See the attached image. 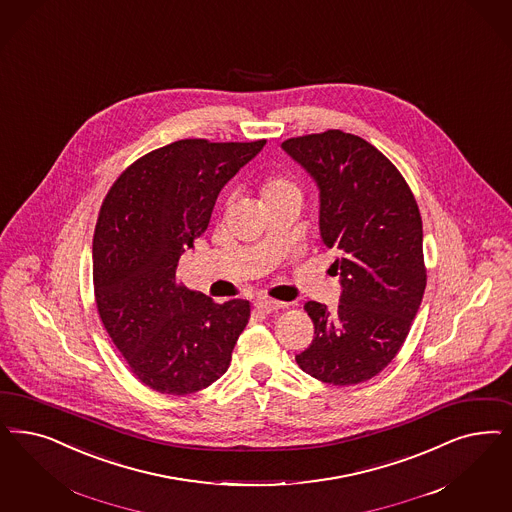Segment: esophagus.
Segmentation results:
<instances>
[{"label": "esophagus", "mask_w": 512, "mask_h": 512, "mask_svg": "<svg viewBox=\"0 0 512 512\" xmlns=\"http://www.w3.org/2000/svg\"><path fill=\"white\" fill-rule=\"evenodd\" d=\"M285 306H287V304H285V302H280V300H255V308H257L259 312H263V314H272V312H278V310H282V308H285Z\"/></svg>", "instance_id": "obj_1"}]
</instances>
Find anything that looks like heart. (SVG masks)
Returning a JSON list of instances; mask_svg holds the SVG:
<instances>
[{"mask_svg": "<svg viewBox=\"0 0 512 512\" xmlns=\"http://www.w3.org/2000/svg\"><path fill=\"white\" fill-rule=\"evenodd\" d=\"M261 194L266 200V204H276L280 200L285 198H291V196H300L299 183L291 176H268L263 185H261Z\"/></svg>", "mask_w": 512, "mask_h": 512, "instance_id": "heart-1", "label": "heart"}]
</instances>
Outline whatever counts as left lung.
Returning <instances> with one entry per match:
<instances>
[{
	"label": "left lung",
	"mask_w": 512,
	"mask_h": 512,
	"mask_svg": "<svg viewBox=\"0 0 512 512\" xmlns=\"http://www.w3.org/2000/svg\"><path fill=\"white\" fill-rule=\"evenodd\" d=\"M282 149L318 185L319 232L336 249V310L306 302L314 340L295 359L335 386L367 382L401 350L425 291L422 217L399 170L369 141L327 130Z\"/></svg>",
	"instance_id": "8db88e82"
}]
</instances>
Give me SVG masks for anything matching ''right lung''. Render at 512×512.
Listing matches in <instances>:
<instances>
[{"label": "right lung", "instance_id": "add662e5", "mask_svg": "<svg viewBox=\"0 0 512 512\" xmlns=\"http://www.w3.org/2000/svg\"><path fill=\"white\" fill-rule=\"evenodd\" d=\"M266 140H179L136 160L102 204L92 244L102 323L130 371L160 393L212 386L230 365L249 302L217 304L177 283L179 257L212 219L221 189Z\"/></svg>", "mask_w": 512, "mask_h": 512}]
</instances>
